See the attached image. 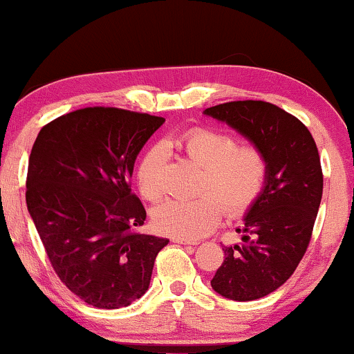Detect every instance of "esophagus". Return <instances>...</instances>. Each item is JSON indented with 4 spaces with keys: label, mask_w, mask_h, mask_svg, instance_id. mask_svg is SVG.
<instances>
[{
    "label": "esophagus",
    "mask_w": 354,
    "mask_h": 354,
    "mask_svg": "<svg viewBox=\"0 0 354 354\" xmlns=\"http://www.w3.org/2000/svg\"><path fill=\"white\" fill-rule=\"evenodd\" d=\"M174 244H182V245H196L198 242L192 241V239H183V237H172Z\"/></svg>",
    "instance_id": "obj_1"
}]
</instances>
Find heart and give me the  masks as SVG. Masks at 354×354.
I'll use <instances>...</instances> for the list:
<instances>
[{"label": "heart", "mask_w": 354, "mask_h": 354, "mask_svg": "<svg viewBox=\"0 0 354 354\" xmlns=\"http://www.w3.org/2000/svg\"><path fill=\"white\" fill-rule=\"evenodd\" d=\"M164 148L177 149L203 169L196 198H172L153 213L159 232L174 237L198 239L213 231L224 209L242 214L260 195L267 180V159L255 146H239L229 133L194 128L164 141ZM136 182L146 200L156 201L164 194L162 151L151 148L136 167Z\"/></svg>", "instance_id": "heart-1"}]
</instances>
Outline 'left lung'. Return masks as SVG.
Masks as SVG:
<instances>
[{
    "label": "left lung",
    "mask_w": 354,
    "mask_h": 354,
    "mask_svg": "<svg viewBox=\"0 0 354 354\" xmlns=\"http://www.w3.org/2000/svg\"><path fill=\"white\" fill-rule=\"evenodd\" d=\"M205 115L234 128L267 159V180L244 216V244L224 245L211 288L227 299L255 301L277 291L310 242L322 200L317 146L301 120L263 100L214 105Z\"/></svg>",
    "instance_id": "8db88e82"
}]
</instances>
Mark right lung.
Segmentation results:
<instances>
[{"label":"right lung","instance_id":"add662e5","mask_svg":"<svg viewBox=\"0 0 354 354\" xmlns=\"http://www.w3.org/2000/svg\"><path fill=\"white\" fill-rule=\"evenodd\" d=\"M162 117L87 107L55 118L32 146L26 203L62 283L89 306L120 309L148 291L169 239L140 234L136 156Z\"/></svg>","mask_w":354,"mask_h":354}]
</instances>
